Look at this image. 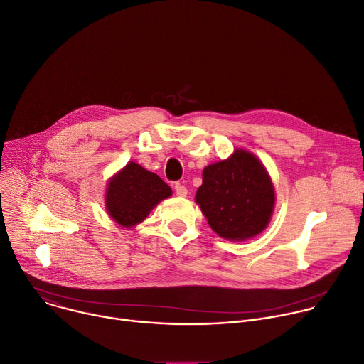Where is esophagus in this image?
<instances>
[{"label":"esophagus","mask_w":364,"mask_h":364,"mask_svg":"<svg viewBox=\"0 0 364 364\" xmlns=\"http://www.w3.org/2000/svg\"><path fill=\"white\" fill-rule=\"evenodd\" d=\"M175 193L181 198H185L188 195V189L182 183H175Z\"/></svg>","instance_id":"esophagus-1"}]
</instances>
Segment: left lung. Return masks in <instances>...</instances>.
<instances>
[{
    "label": "left lung",
    "mask_w": 364,
    "mask_h": 364,
    "mask_svg": "<svg viewBox=\"0 0 364 364\" xmlns=\"http://www.w3.org/2000/svg\"><path fill=\"white\" fill-rule=\"evenodd\" d=\"M195 202L213 232L227 241H247L268 227L275 189L262 162L237 148L228 159L205 166Z\"/></svg>",
    "instance_id": "1"
}]
</instances>
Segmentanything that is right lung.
<instances>
[{
	"label": "right lung",
	"instance_id": "obj_1",
	"mask_svg": "<svg viewBox=\"0 0 364 364\" xmlns=\"http://www.w3.org/2000/svg\"><path fill=\"white\" fill-rule=\"evenodd\" d=\"M169 196L172 189L168 183L130 161L107 181L105 208L119 227L129 230L146 220L151 210Z\"/></svg>",
	"mask_w": 364,
	"mask_h": 364
}]
</instances>
